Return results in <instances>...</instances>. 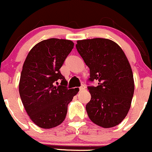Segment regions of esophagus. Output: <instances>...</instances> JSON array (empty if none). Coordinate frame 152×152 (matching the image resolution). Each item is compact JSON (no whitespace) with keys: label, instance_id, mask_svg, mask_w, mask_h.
<instances>
[{"label":"esophagus","instance_id":"1","mask_svg":"<svg viewBox=\"0 0 152 152\" xmlns=\"http://www.w3.org/2000/svg\"><path fill=\"white\" fill-rule=\"evenodd\" d=\"M79 89H80V91H83V90H84L85 89V86L81 85L79 87Z\"/></svg>","mask_w":152,"mask_h":152}]
</instances>
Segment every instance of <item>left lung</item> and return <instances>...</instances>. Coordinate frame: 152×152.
I'll list each match as a JSON object with an SVG mask.
<instances>
[{"instance_id":"left-lung-1","label":"left lung","mask_w":152,"mask_h":152,"mask_svg":"<svg viewBox=\"0 0 152 152\" xmlns=\"http://www.w3.org/2000/svg\"><path fill=\"white\" fill-rule=\"evenodd\" d=\"M76 49L97 86H88L91 100L86 106L88 118L103 128L118 125L126 118L134 91L133 73L121 47L112 40L94 38L78 40Z\"/></svg>"}]
</instances>
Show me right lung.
I'll list each match as a JSON object with an SVG mask.
<instances>
[{"label":"right lung","mask_w":152,"mask_h":152,"mask_svg":"<svg viewBox=\"0 0 152 152\" xmlns=\"http://www.w3.org/2000/svg\"><path fill=\"white\" fill-rule=\"evenodd\" d=\"M73 47L71 40L50 38L36 44L26 58L19 93L27 114L37 126L51 129L60 125L77 93V88L67 87L60 71ZM58 80L61 81L59 86Z\"/></svg>","instance_id":"obj_1"}]
</instances>
